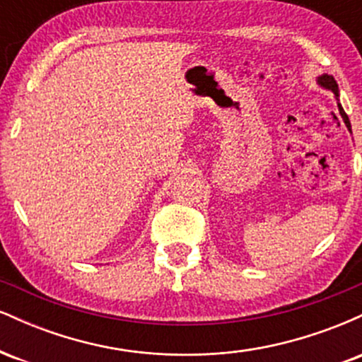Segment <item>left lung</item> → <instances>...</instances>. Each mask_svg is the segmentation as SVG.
Instances as JSON below:
<instances>
[{"instance_id":"obj_1","label":"left lung","mask_w":362,"mask_h":362,"mask_svg":"<svg viewBox=\"0 0 362 362\" xmlns=\"http://www.w3.org/2000/svg\"><path fill=\"white\" fill-rule=\"evenodd\" d=\"M317 83H318L320 86H322V88L330 90L332 93L335 95V98H337V107H339V112H340V115H342L344 124H346L349 131H351V120H349L347 114H346V112H344L342 105H340V102H339V85H337V81H335V80H334V76H330V74H322V76H318Z\"/></svg>"}]
</instances>
